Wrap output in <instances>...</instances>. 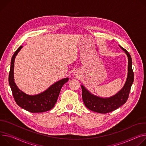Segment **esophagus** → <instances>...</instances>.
<instances>
[{
  "instance_id": "esophagus-1",
  "label": "esophagus",
  "mask_w": 146,
  "mask_h": 146,
  "mask_svg": "<svg viewBox=\"0 0 146 146\" xmlns=\"http://www.w3.org/2000/svg\"><path fill=\"white\" fill-rule=\"evenodd\" d=\"M75 75H76V74H75Z\"/></svg>"
}]
</instances>
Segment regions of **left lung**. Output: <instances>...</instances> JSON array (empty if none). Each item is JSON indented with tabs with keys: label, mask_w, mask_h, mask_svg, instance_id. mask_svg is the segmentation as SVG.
Returning <instances> with one entry per match:
<instances>
[{
	"label": "left lung",
	"mask_w": 146,
	"mask_h": 146,
	"mask_svg": "<svg viewBox=\"0 0 146 146\" xmlns=\"http://www.w3.org/2000/svg\"><path fill=\"white\" fill-rule=\"evenodd\" d=\"M127 57L128 66L127 75L123 88L115 94L109 98H102L90 92L83 85H81L82 90V99L85 106L91 111L106 114L115 110L124 104L127 99L131 86L134 80V74L132 70V60L131 56L125 48L119 45Z\"/></svg>",
	"instance_id": "8db88e82"
}]
</instances>
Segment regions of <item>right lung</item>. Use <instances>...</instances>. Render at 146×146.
<instances>
[{
  "label": "right lung",
  "mask_w": 146,
  "mask_h": 146,
  "mask_svg": "<svg viewBox=\"0 0 146 146\" xmlns=\"http://www.w3.org/2000/svg\"><path fill=\"white\" fill-rule=\"evenodd\" d=\"M22 48L23 46L19 47L11 60L9 82L14 99L19 106L30 112L36 113L49 111L54 106L61 88L68 81L69 78H66L58 80L44 92L37 94L29 95L24 93L17 87L14 78L15 58Z\"/></svg>",
  "instance_id": "right-lung-1"
}]
</instances>
